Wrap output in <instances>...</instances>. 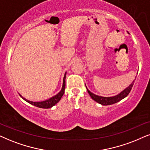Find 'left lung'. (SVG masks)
<instances>
[{
  "label": "left lung",
  "instance_id": "left-lung-1",
  "mask_svg": "<svg viewBox=\"0 0 150 150\" xmlns=\"http://www.w3.org/2000/svg\"><path fill=\"white\" fill-rule=\"evenodd\" d=\"M134 81H133V82H132V84L127 87V88H126L124 91H122L118 95L113 96V97H107V98L102 97V96H97V95H95L94 93H93L91 92L87 88L86 89H87V91H88V93H89V95H90V96L91 97L92 99L95 100L96 102H97L98 103H99L102 105H113V104L116 103V102L120 101L121 100L124 99L125 98L127 97V96L129 95V93H130L131 90H132V86H133L134 85Z\"/></svg>",
  "mask_w": 150,
  "mask_h": 150
}]
</instances>
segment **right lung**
Returning <instances> with one entry per match:
<instances>
[{
    "label": "right lung",
    "instance_id": "right-lung-1",
    "mask_svg": "<svg viewBox=\"0 0 150 150\" xmlns=\"http://www.w3.org/2000/svg\"><path fill=\"white\" fill-rule=\"evenodd\" d=\"M66 75V73H65V75H64V77L63 86H62V88L61 91L59 93L57 94L56 96L50 98V99L45 100V101H43V102H32V101H30V100H26L25 98L22 97V96L19 94L20 96L24 100H25L26 102H28V103L31 104V105L35 106V107H39V108H43V109H48V108H51L54 105H55L57 103V102L59 101L60 100H61L62 97L63 96V95L64 93V90H65V86H66V81H65Z\"/></svg>",
    "mask_w": 150,
    "mask_h": 150
}]
</instances>
